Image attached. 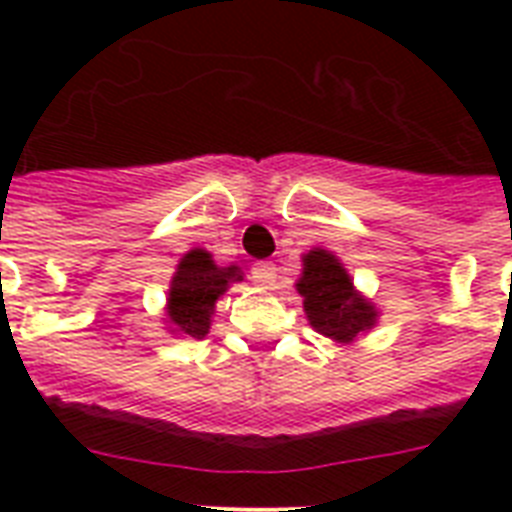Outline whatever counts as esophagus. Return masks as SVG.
Segmentation results:
<instances>
[{"instance_id":"34e87169","label":"esophagus","mask_w":512,"mask_h":512,"mask_svg":"<svg viewBox=\"0 0 512 512\" xmlns=\"http://www.w3.org/2000/svg\"><path fill=\"white\" fill-rule=\"evenodd\" d=\"M255 273H257V279L263 281L268 289L276 287V281H279V268H276L273 263H260L255 268Z\"/></svg>"}]
</instances>
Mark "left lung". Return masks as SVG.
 <instances>
[{
  "label": "left lung",
  "mask_w": 512,
  "mask_h": 512,
  "mask_svg": "<svg viewBox=\"0 0 512 512\" xmlns=\"http://www.w3.org/2000/svg\"><path fill=\"white\" fill-rule=\"evenodd\" d=\"M295 287L303 297L305 319L337 345H353L377 327V305L358 292L348 268L329 249L313 247L305 252L303 273Z\"/></svg>",
  "instance_id": "1"
}]
</instances>
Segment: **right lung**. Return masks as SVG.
Segmentation results:
<instances>
[{
  "instance_id": "1",
  "label": "right lung",
  "mask_w": 512,
  "mask_h": 512,
  "mask_svg": "<svg viewBox=\"0 0 512 512\" xmlns=\"http://www.w3.org/2000/svg\"><path fill=\"white\" fill-rule=\"evenodd\" d=\"M244 281L239 265H217L204 247L188 249L175 268L167 289L164 324L175 337H207L215 316V303L231 284Z\"/></svg>"
}]
</instances>
